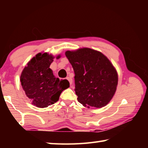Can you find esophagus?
Listing matches in <instances>:
<instances>
[{"label":"esophagus","mask_w":148,"mask_h":148,"mask_svg":"<svg viewBox=\"0 0 148 148\" xmlns=\"http://www.w3.org/2000/svg\"><path fill=\"white\" fill-rule=\"evenodd\" d=\"M66 79H67V80H69V82H70V84H71V86H72V79L71 78V77H67Z\"/></svg>","instance_id":"34e87169"}]
</instances>
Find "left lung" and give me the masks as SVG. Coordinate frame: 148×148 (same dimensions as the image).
<instances>
[{"mask_svg":"<svg viewBox=\"0 0 148 148\" xmlns=\"http://www.w3.org/2000/svg\"><path fill=\"white\" fill-rule=\"evenodd\" d=\"M74 69L77 101L85 107L102 108L116 91L118 76L110 60L101 52L87 47L66 51Z\"/></svg>","mask_w":148,"mask_h":148,"instance_id":"left-lung-1","label":"left lung"}]
</instances>
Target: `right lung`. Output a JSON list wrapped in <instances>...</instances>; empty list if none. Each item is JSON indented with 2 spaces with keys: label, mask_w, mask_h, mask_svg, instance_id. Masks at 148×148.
Listing matches in <instances>:
<instances>
[{
  "label": "right lung",
  "mask_w": 148,
  "mask_h": 148,
  "mask_svg": "<svg viewBox=\"0 0 148 148\" xmlns=\"http://www.w3.org/2000/svg\"><path fill=\"white\" fill-rule=\"evenodd\" d=\"M59 55L57 59L60 58ZM55 57L39 53L32 57L21 72L20 81L27 97L38 108H46L59 101L63 90L70 87L68 80L56 77L49 66Z\"/></svg>",
  "instance_id": "right-lung-1"
}]
</instances>
